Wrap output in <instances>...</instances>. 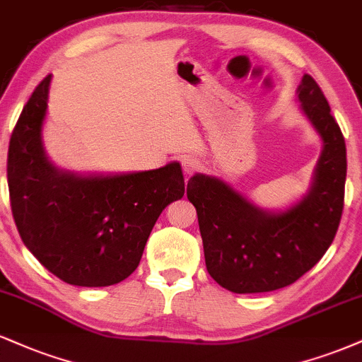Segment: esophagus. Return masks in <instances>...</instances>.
<instances>
[{
	"instance_id": "1",
	"label": "esophagus",
	"mask_w": 362,
	"mask_h": 362,
	"mask_svg": "<svg viewBox=\"0 0 362 362\" xmlns=\"http://www.w3.org/2000/svg\"><path fill=\"white\" fill-rule=\"evenodd\" d=\"M181 165H182V171H185L186 174L197 173V171H199V168H202V165H199V160H197L194 157H189V156L182 157Z\"/></svg>"
}]
</instances>
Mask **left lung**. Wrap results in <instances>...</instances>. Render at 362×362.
I'll return each mask as SVG.
<instances>
[{"instance_id": "1", "label": "left lung", "mask_w": 362, "mask_h": 362, "mask_svg": "<svg viewBox=\"0 0 362 362\" xmlns=\"http://www.w3.org/2000/svg\"><path fill=\"white\" fill-rule=\"evenodd\" d=\"M296 96L322 140L312 182L300 198L267 210L216 176L198 173L188 181L186 194L197 208L206 269L228 291L264 293L295 283L320 261L339 228L346 142L312 76L303 74Z\"/></svg>"}]
</instances>
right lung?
Masks as SVG:
<instances>
[{
    "label": "right lung",
    "instance_id": "obj_1",
    "mask_svg": "<svg viewBox=\"0 0 362 362\" xmlns=\"http://www.w3.org/2000/svg\"><path fill=\"white\" fill-rule=\"evenodd\" d=\"M52 76L23 106L8 148V188L21 240L40 264L74 286H110L137 269L159 215L185 194L177 160L134 173H74L44 147Z\"/></svg>",
    "mask_w": 362,
    "mask_h": 362
}]
</instances>
